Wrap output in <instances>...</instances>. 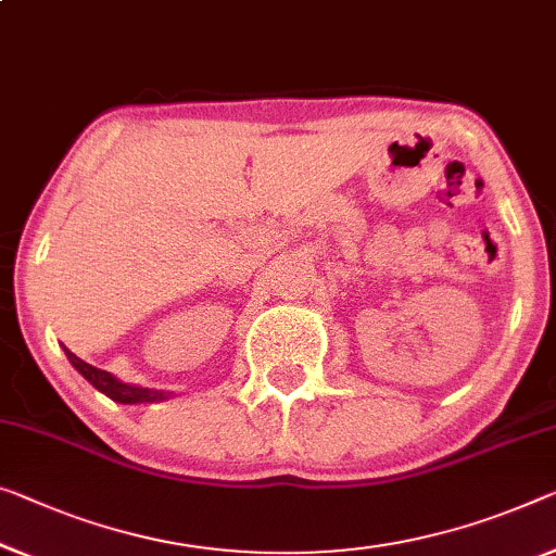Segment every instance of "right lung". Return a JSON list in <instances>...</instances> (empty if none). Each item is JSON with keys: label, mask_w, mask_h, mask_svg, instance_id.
<instances>
[{"label": "right lung", "mask_w": 556, "mask_h": 556, "mask_svg": "<svg viewBox=\"0 0 556 556\" xmlns=\"http://www.w3.org/2000/svg\"><path fill=\"white\" fill-rule=\"evenodd\" d=\"M66 352V359L72 362V367L79 371L81 377L87 379L89 384H92L94 389H99V392L110 396V400L114 402H122V404H137V402H154V400H164L162 392H154V389H144V387H131V384H124L119 382V379H114L110 371L104 369H97L92 367V364H87L85 359H79L77 354L70 352L64 346Z\"/></svg>", "instance_id": "add662e5"}]
</instances>
